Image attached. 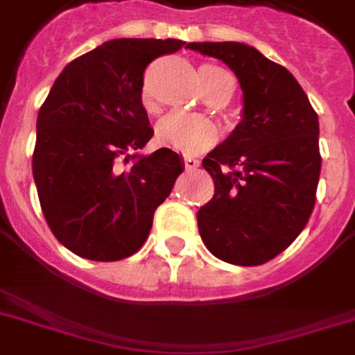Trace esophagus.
<instances>
[{"mask_svg":"<svg viewBox=\"0 0 355 355\" xmlns=\"http://www.w3.org/2000/svg\"><path fill=\"white\" fill-rule=\"evenodd\" d=\"M200 162L197 160V158H193V156H184V166H186V169L188 171H191V169H197L199 167Z\"/></svg>","mask_w":355,"mask_h":355,"instance_id":"1","label":"esophagus"}]
</instances>
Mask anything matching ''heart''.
<instances>
[{"mask_svg": "<svg viewBox=\"0 0 355 355\" xmlns=\"http://www.w3.org/2000/svg\"><path fill=\"white\" fill-rule=\"evenodd\" d=\"M200 79H202V85H205L208 94H217V92L232 94L234 92V77L221 66H210V64L202 66ZM141 101H144V107L147 110L155 108V101H153L149 88H144ZM156 136L160 139V144L167 145L171 149L195 153V150L210 147L216 141L217 130L216 125L205 116L175 110V112L167 114L166 118L158 123Z\"/></svg>", "mask_w": 355, "mask_h": 355, "instance_id": "heart-1", "label": "heart"}]
</instances>
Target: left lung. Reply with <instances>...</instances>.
<instances>
[{"label":"left lung","mask_w":355,"mask_h":355,"mask_svg":"<svg viewBox=\"0 0 355 355\" xmlns=\"http://www.w3.org/2000/svg\"><path fill=\"white\" fill-rule=\"evenodd\" d=\"M221 58L243 90V119L202 160L214 197L197 211L202 241L227 263H267L308 225L320 177L319 118L284 66L239 42L188 44Z\"/></svg>","instance_id":"1"}]
</instances>
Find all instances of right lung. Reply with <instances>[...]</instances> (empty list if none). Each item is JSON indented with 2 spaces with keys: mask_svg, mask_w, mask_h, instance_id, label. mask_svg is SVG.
I'll list each match as a JSON object with an SVG mask.
<instances>
[{
  "mask_svg": "<svg viewBox=\"0 0 355 355\" xmlns=\"http://www.w3.org/2000/svg\"><path fill=\"white\" fill-rule=\"evenodd\" d=\"M184 46L171 38L105 42L64 68L40 107L33 177L42 214L80 258L118 261L138 252L182 173L175 150H132L153 138L141 105L145 68Z\"/></svg>",
  "mask_w": 355,
  "mask_h": 355,
  "instance_id": "add662e5",
  "label": "right lung"
}]
</instances>
